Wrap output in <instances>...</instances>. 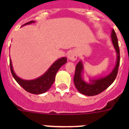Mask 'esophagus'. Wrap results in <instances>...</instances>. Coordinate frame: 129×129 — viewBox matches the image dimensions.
Here are the masks:
<instances>
[{"mask_svg": "<svg viewBox=\"0 0 129 129\" xmlns=\"http://www.w3.org/2000/svg\"><path fill=\"white\" fill-rule=\"evenodd\" d=\"M68 59H70V61H76L77 58V52L74 50H72L68 54Z\"/></svg>", "mask_w": 129, "mask_h": 129, "instance_id": "esophagus-1", "label": "esophagus"}]
</instances>
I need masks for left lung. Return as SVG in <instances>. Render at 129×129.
I'll return each instance as SVG.
<instances>
[{
    "mask_svg": "<svg viewBox=\"0 0 129 129\" xmlns=\"http://www.w3.org/2000/svg\"><path fill=\"white\" fill-rule=\"evenodd\" d=\"M112 43L116 50V61L114 68L112 70L109 75L103 77H100L97 79H90L88 81H86L84 79V66L83 61H80L77 64L76 67V72L74 78V82L77 90L81 94L88 96H92L100 94L101 92L107 89L110 85L114 81L118 72V67L120 61L119 49L118 46V38L115 33L114 29H112L110 34Z\"/></svg>",
    "mask_w": 129,
    "mask_h": 129,
    "instance_id": "left-lung-1",
    "label": "left lung"
}]
</instances>
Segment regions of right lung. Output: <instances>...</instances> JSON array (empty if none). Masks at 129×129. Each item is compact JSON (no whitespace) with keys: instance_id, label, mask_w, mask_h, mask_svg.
<instances>
[{"instance_id":"obj_1","label":"right lung","mask_w":129,"mask_h":129,"mask_svg":"<svg viewBox=\"0 0 129 129\" xmlns=\"http://www.w3.org/2000/svg\"><path fill=\"white\" fill-rule=\"evenodd\" d=\"M34 22H35V21L32 20V21L24 24L22 26L31 24V23H34ZM67 62V57L59 58L52 64L50 67V68L46 70V72H44V74H43L42 76L35 79L26 80V79H23L17 76L13 70L11 59H10L11 72L16 81L17 82L18 84L22 86L25 90L34 94H41L45 93L46 91L48 90L54 82L55 75L58 70H59V68Z\"/></svg>"}]
</instances>
